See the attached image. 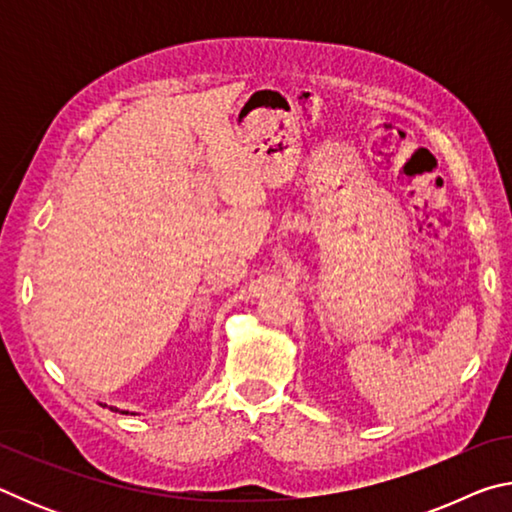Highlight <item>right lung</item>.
<instances>
[{
    "mask_svg": "<svg viewBox=\"0 0 512 512\" xmlns=\"http://www.w3.org/2000/svg\"><path fill=\"white\" fill-rule=\"evenodd\" d=\"M103 406H108V404H103ZM110 411H119V409H117V406H110ZM121 413H126V415H128L131 411H121ZM131 415H135V413H131Z\"/></svg>",
    "mask_w": 512,
    "mask_h": 512,
    "instance_id": "1",
    "label": "right lung"
}]
</instances>
